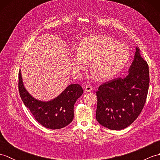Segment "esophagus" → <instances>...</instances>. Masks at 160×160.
<instances>
[{
    "label": "esophagus",
    "instance_id": "34e87169",
    "mask_svg": "<svg viewBox=\"0 0 160 160\" xmlns=\"http://www.w3.org/2000/svg\"><path fill=\"white\" fill-rule=\"evenodd\" d=\"M84 91H87V92H90V91H92V87L90 84H87L86 87L84 88Z\"/></svg>",
    "mask_w": 160,
    "mask_h": 160
}]
</instances>
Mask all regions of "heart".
<instances>
[{
    "instance_id": "1",
    "label": "heart",
    "mask_w": 160,
    "mask_h": 160,
    "mask_svg": "<svg viewBox=\"0 0 160 160\" xmlns=\"http://www.w3.org/2000/svg\"><path fill=\"white\" fill-rule=\"evenodd\" d=\"M130 56V48L125 43L106 35H96L81 40L71 60L76 73L89 62L93 76L98 80H109L124 69Z\"/></svg>"
}]
</instances>
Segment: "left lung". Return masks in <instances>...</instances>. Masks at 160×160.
I'll return each mask as SVG.
<instances>
[{"label": "left lung", "instance_id": "8db88e82", "mask_svg": "<svg viewBox=\"0 0 160 160\" xmlns=\"http://www.w3.org/2000/svg\"><path fill=\"white\" fill-rule=\"evenodd\" d=\"M149 81L148 65L136 47L127 76L108 81L98 88V122L111 130H122L131 125L143 109Z\"/></svg>", "mask_w": 160, "mask_h": 160}]
</instances>
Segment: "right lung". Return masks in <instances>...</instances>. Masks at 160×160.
I'll use <instances>...</instances> for the list:
<instances>
[{
	"mask_svg": "<svg viewBox=\"0 0 160 160\" xmlns=\"http://www.w3.org/2000/svg\"><path fill=\"white\" fill-rule=\"evenodd\" d=\"M18 91L24 104L36 121L49 129L62 128L72 122L74 104L83 93L80 84H72L55 99L49 102L38 100L25 89L20 71L18 73Z\"/></svg>",
	"mask_w": 160,
	"mask_h": 160,
	"instance_id": "obj_1",
	"label": "right lung"
}]
</instances>
